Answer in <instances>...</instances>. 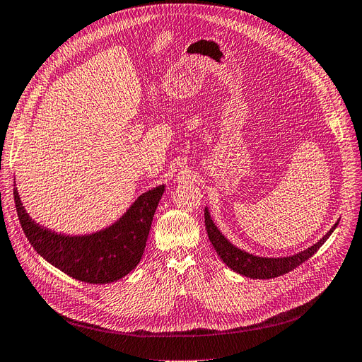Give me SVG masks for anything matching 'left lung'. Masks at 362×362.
I'll list each match as a JSON object with an SVG mask.
<instances>
[{
    "mask_svg": "<svg viewBox=\"0 0 362 362\" xmlns=\"http://www.w3.org/2000/svg\"><path fill=\"white\" fill-rule=\"evenodd\" d=\"M204 223H206V231H208L211 243L223 264H226L228 268H231L234 272L245 275V277L267 280V279L280 277V275L298 268L300 264L308 261L309 257H311L327 242V238L332 235V233L337 227L339 221L330 228V231H327L318 240L315 245L309 246L305 250H300L299 253L290 255V256H279V257L257 256L234 246L215 226L214 219L211 218L208 206L204 208Z\"/></svg>",
    "mask_w": 362,
    "mask_h": 362,
    "instance_id": "8db88e82",
    "label": "left lung"
}]
</instances>
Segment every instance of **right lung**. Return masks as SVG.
Wrapping results in <instances>:
<instances>
[{"instance_id": "obj_1", "label": "right lung", "mask_w": 362, "mask_h": 362, "mask_svg": "<svg viewBox=\"0 0 362 362\" xmlns=\"http://www.w3.org/2000/svg\"><path fill=\"white\" fill-rule=\"evenodd\" d=\"M163 192L165 184L151 188L139 196L109 227L79 235L56 233L33 221L25 209L17 187H14V202L29 243L47 262L75 280L106 284L125 277L139 265Z\"/></svg>"}]
</instances>
